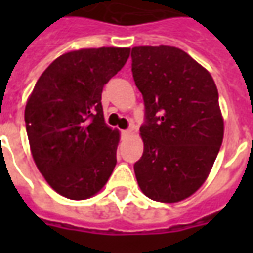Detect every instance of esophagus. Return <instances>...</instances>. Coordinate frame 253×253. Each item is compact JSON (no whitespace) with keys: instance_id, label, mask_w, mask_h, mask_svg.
I'll list each match as a JSON object with an SVG mask.
<instances>
[{"instance_id":"obj_1","label":"esophagus","mask_w":253,"mask_h":253,"mask_svg":"<svg viewBox=\"0 0 253 253\" xmlns=\"http://www.w3.org/2000/svg\"><path fill=\"white\" fill-rule=\"evenodd\" d=\"M130 134H131V130H123V131H122V135H123V137H128Z\"/></svg>"}]
</instances>
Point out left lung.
I'll use <instances>...</instances> for the list:
<instances>
[{
  "label": "left lung",
  "mask_w": 253,
  "mask_h": 253,
  "mask_svg": "<svg viewBox=\"0 0 253 253\" xmlns=\"http://www.w3.org/2000/svg\"><path fill=\"white\" fill-rule=\"evenodd\" d=\"M131 61L145 104L143 154L134 164L138 186L153 201L180 202L205 183L222 143L217 86L176 47H134Z\"/></svg>",
  "instance_id": "left-lung-1"
}]
</instances>
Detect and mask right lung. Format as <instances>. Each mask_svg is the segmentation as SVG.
Segmentation results:
<instances>
[{"label": "right lung", "mask_w": 253, "mask_h": 253, "mask_svg": "<svg viewBox=\"0 0 253 253\" xmlns=\"http://www.w3.org/2000/svg\"><path fill=\"white\" fill-rule=\"evenodd\" d=\"M128 55L130 48L118 47L66 52L43 72L27 101L36 167L69 199L97 194L115 168L119 132L105 125L101 92Z\"/></svg>", "instance_id": "right-lung-1"}]
</instances>
